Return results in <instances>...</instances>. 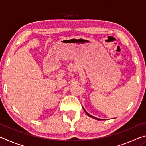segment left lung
Masks as SVG:
<instances>
[{
    "mask_svg": "<svg viewBox=\"0 0 146 146\" xmlns=\"http://www.w3.org/2000/svg\"><path fill=\"white\" fill-rule=\"evenodd\" d=\"M83 108V107H82ZM83 109H84V111H85V113H86V114L88 116H89V117H91V118H95V119H96V120H101V119H99V118H96V117H93V116H91V115H90L88 113H87V111H86L85 110V109L83 108Z\"/></svg>",
    "mask_w": 146,
    "mask_h": 146,
    "instance_id": "8db88e82",
    "label": "left lung"
}]
</instances>
